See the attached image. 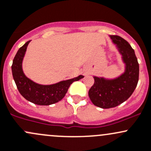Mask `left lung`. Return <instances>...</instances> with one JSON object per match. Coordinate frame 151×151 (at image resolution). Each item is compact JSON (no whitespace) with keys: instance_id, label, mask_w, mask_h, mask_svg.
I'll return each instance as SVG.
<instances>
[{"instance_id":"left-lung-1","label":"left lung","mask_w":151,"mask_h":151,"mask_svg":"<svg viewBox=\"0 0 151 151\" xmlns=\"http://www.w3.org/2000/svg\"><path fill=\"white\" fill-rule=\"evenodd\" d=\"M110 37L122 55L126 71L114 80L94 77V84L89 90L88 95L92 103L102 109L116 107L127 101L134 91L139 80V63L133 48L120 36Z\"/></svg>"}]
</instances>
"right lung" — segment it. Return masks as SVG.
I'll list each match as a JSON object with an SVG mask.
<instances>
[{"instance_id": "obj_1", "label": "right lung", "mask_w": 151, "mask_h": 151, "mask_svg": "<svg viewBox=\"0 0 151 151\" xmlns=\"http://www.w3.org/2000/svg\"><path fill=\"white\" fill-rule=\"evenodd\" d=\"M30 42L27 41L20 47L13 60L12 70L14 82L20 94L26 100L35 104L48 106L58 102L65 96L68 89L74 81L83 78L80 75L71 80L61 81L50 85H42L35 83L26 77L22 71V63L27 47Z\"/></svg>"}]
</instances>
